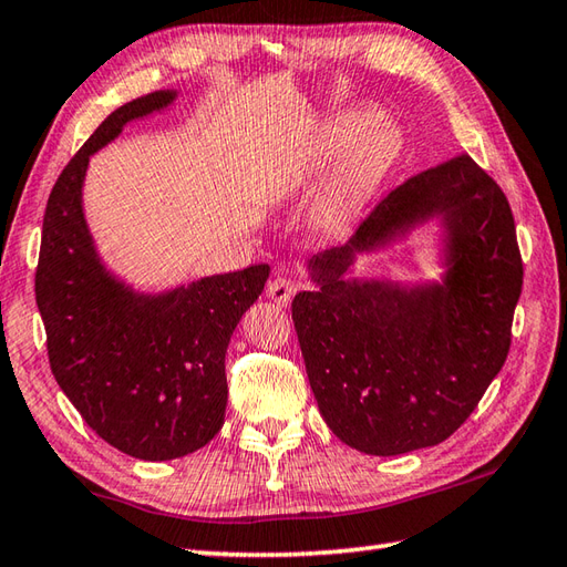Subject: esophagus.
Returning a JSON list of instances; mask_svg holds the SVG:
<instances>
[{
  "label": "esophagus",
  "instance_id": "esophagus-1",
  "mask_svg": "<svg viewBox=\"0 0 567 567\" xmlns=\"http://www.w3.org/2000/svg\"><path fill=\"white\" fill-rule=\"evenodd\" d=\"M295 292H297V282L290 280V277H275V280L268 282V297L280 307L290 305V299L295 297Z\"/></svg>",
  "mask_w": 567,
  "mask_h": 567
}]
</instances>
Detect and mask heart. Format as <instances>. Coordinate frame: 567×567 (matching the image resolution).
<instances>
[{"label": "heart", "instance_id": "obj_1", "mask_svg": "<svg viewBox=\"0 0 567 567\" xmlns=\"http://www.w3.org/2000/svg\"><path fill=\"white\" fill-rule=\"evenodd\" d=\"M360 118L355 114H339L323 122L317 134L309 138L302 158L305 175H317L339 158L343 148L351 143L358 134ZM384 161H388V136L380 128H370L360 136L343 161L336 167L333 177L329 179L327 189L319 199L317 219L327 228L343 226L351 216L360 209L365 202L370 187L382 171Z\"/></svg>", "mask_w": 567, "mask_h": 567}]
</instances>
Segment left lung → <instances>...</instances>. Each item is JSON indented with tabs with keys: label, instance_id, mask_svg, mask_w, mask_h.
I'll list each match as a JSON object with an SVG mask.
<instances>
[{
	"label": "left lung",
	"instance_id": "8db88e82",
	"mask_svg": "<svg viewBox=\"0 0 567 567\" xmlns=\"http://www.w3.org/2000/svg\"><path fill=\"white\" fill-rule=\"evenodd\" d=\"M442 224L441 281L351 278L358 255ZM317 290L292 319L329 429L368 455L445 441L473 414L512 343L524 265L509 202L470 155L392 189L343 246L311 256Z\"/></svg>",
	"mask_w": 567,
	"mask_h": 567
}]
</instances>
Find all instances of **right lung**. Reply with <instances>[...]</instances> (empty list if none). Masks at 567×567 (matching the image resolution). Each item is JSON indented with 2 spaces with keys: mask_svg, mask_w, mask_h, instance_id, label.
Here are the masks:
<instances>
[{
  "mask_svg": "<svg viewBox=\"0 0 567 567\" xmlns=\"http://www.w3.org/2000/svg\"><path fill=\"white\" fill-rule=\"evenodd\" d=\"M175 100L177 90H158L118 106L65 165L48 197L35 268L55 382L84 424L138 461L183 457L219 433L226 348L270 275L260 262L141 292L104 265L82 207L90 158Z\"/></svg>",
  "mask_w": 567,
  "mask_h": 567,
  "instance_id": "add662e5",
  "label": "right lung"
}]
</instances>
